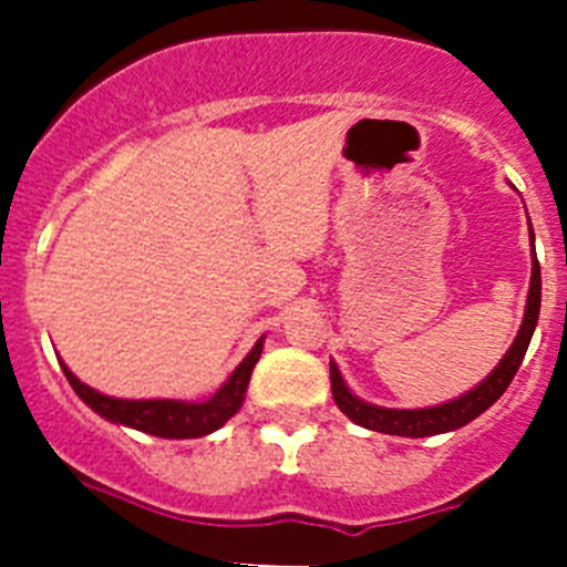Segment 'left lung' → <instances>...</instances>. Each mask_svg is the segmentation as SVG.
Returning a JSON list of instances; mask_svg holds the SVG:
<instances>
[{"mask_svg": "<svg viewBox=\"0 0 567 567\" xmlns=\"http://www.w3.org/2000/svg\"><path fill=\"white\" fill-rule=\"evenodd\" d=\"M537 316H540V262L537 257H532V282H529V296H527V312H524V323L518 329L516 342L511 346V351L505 353L499 364H496L494 373L483 381V384L474 386L472 392H466L458 400H450V403L433 405V409H381V405H370L364 400L353 398L348 392V386L342 384L340 370L331 362V394H334V403L348 420H353L357 425L368 427V431L390 433V436H436V433L455 431L463 427L466 422H472L474 416L483 414L488 405H494L502 398V392L511 386L513 375L518 373L524 362V353H527L532 331L537 326Z\"/></svg>", "mask_w": 567, "mask_h": 567, "instance_id": "8db88e82", "label": "left lung"}]
</instances>
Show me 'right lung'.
Masks as SVG:
<instances>
[{
  "label": "right lung",
  "instance_id": "1",
  "mask_svg": "<svg viewBox=\"0 0 567 567\" xmlns=\"http://www.w3.org/2000/svg\"><path fill=\"white\" fill-rule=\"evenodd\" d=\"M262 340H257V346L251 348L249 357L244 359L236 368V373L219 386V392L214 394L205 403H183V400H120L109 398V394L95 392L93 386L82 384L71 370L62 364V373H65L68 384L76 390L79 398L90 405L93 411H99L106 420L120 422V425L136 427L142 433H151V436L162 439H197L205 433H214L216 427L225 425L244 403V392H247L251 370H255L257 359H260Z\"/></svg>",
  "mask_w": 567,
  "mask_h": 567
}]
</instances>
